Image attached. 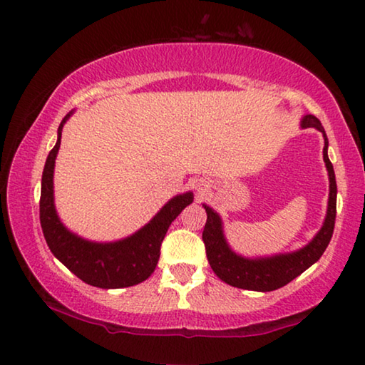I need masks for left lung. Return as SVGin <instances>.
Masks as SVG:
<instances>
[{"label":"left lung","mask_w":365,"mask_h":365,"mask_svg":"<svg viewBox=\"0 0 365 365\" xmlns=\"http://www.w3.org/2000/svg\"><path fill=\"white\" fill-rule=\"evenodd\" d=\"M301 127H314L324 133V160L330 178L329 207H327L324 225L316 237L312 238V242L298 251L272 257L248 259L238 256L237 252L230 250L224 237V230H222V220L219 214L214 212L209 206L202 205L207 214L205 232H202V242H205L206 246L207 261L211 264L214 274L222 282L228 283V285L243 289H252V292H274V289L285 287L287 283L294 280L306 269L311 267L314 262H317L330 243L336 217V180L329 154H327L329 140H327L322 123H320L316 115L309 114L302 117Z\"/></svg>","instance_id":"obj_1"}]
</instances>
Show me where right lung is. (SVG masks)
I'll list each match as a JSON object with an SVG mask.
<instances>
[{
    "instance_id": "1",
    "label": "right lung",
    "mask_w": 365,
    "mask_h": 365,
    "mask_svg": "<svg viewBox=\"0 0 365 365\" xmlns=\"http://www.w3.org/2000/svg\"><path fill=\"white\" fill-rule=\"evenodd\" d=\"M67 114L58 128V141L46 158L41 177L40 224L49 250L80 280L98 288H125L145 282L156 269L160 243L172 222L190 202L193 193L177 195L143 228L114 243H93L67 230L54 207L53 174L61 133Z\"/></svg>"
}]
</instances>
